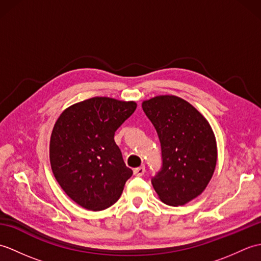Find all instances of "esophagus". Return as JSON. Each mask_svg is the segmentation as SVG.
<instances>
[{
	"mask_svg": "<svg viewBox=\"0 0 261 261\" xmlns=\"http://www.w3.org/2000/svg\"><path fill=\"white\" fill-rule=\"evenodd\" d=\"M145 171H146L145 166H140V167H137L134 169V174L136 176H142L143 174H145Z\"/></svg>",
	"mask_w": 261,
	"mask_h": 261,
	"instance_id": "obj_1",
	"label": "esophagus"
}]
</instances>
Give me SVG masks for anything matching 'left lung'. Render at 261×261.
Wrapping results in <instances>:
<instances>
[{"label": "left lung", "mask_w": 261, "mask_h": 261, "mask_svg": "<svg viewBox=\"0 0 261 261\" xmlns=\"http://www.w3.org/2000/svg\"><path fill=\"white\" fill-rule=\"evenodd\" d=\"M162 147V168L151 177L159 198L171 206L201 194L214 173L218 149L206 119L184 99L156 96L142 103Z\"/></svg>", "instance_id": "left-lung-1"}]
</instances>
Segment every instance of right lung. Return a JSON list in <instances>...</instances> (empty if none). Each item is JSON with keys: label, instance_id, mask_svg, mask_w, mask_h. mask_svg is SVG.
<instances>
[{"label": "right lung", "instance_id": "add662e5", "mask_svg": "<svg viewBox=\"0 0 261 261\" xmlns=\"http://www.w3.org/2000/svg\"><path fill=\"white\" fill-rule=\"evenodd\" d=\"M136 109L135 102L93 97L65 110L55 124L53 173L64 192L84 208L110 207L132 176L114 135Z\"/></svg>", "mask_w": 261, "mask_h": 261}]
</instances>
